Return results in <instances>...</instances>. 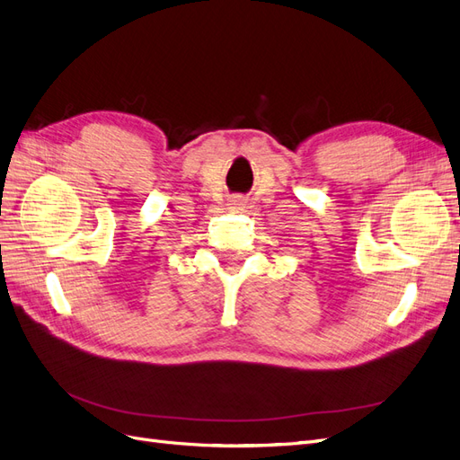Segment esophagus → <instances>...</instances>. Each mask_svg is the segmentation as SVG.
I'll use <instances>...</instances> for the list:
<instances>
[{
  "instance_id": "34e87169",
  "label": "esophagus",
  "mask_w": 460,
  "mask_h": 460,
  "mask_svg": "<svg viewBox=\"0 0 460 460\" xmlns=\"http://www.w3.org/2000/svg\"><path fill=\"white\" fill-rule=\"evenodd\" d=\"M243 203H245V201H243L240 196H238V198H232V199H230V205H234L232 208H240V207H243Z\"/></svg>"
}]
</instances>
